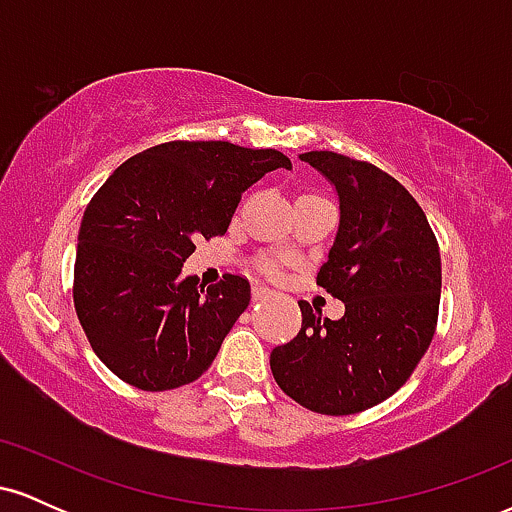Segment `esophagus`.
I'll return each instance as SVG.
<instances>
[{
    "instance_id": "1",
    "label": "esophagus",
    "mask_w": 512,
    "mask_h": 512,
    "mask_svg": "<svg viewBox=\"0 0 512 512\" xmlns=\"http://www.w3.org/2000/svg\"><path fill=\"white\" fill-rule=\"evenodd\" d=\"M269 296H274L272 291L267 289V286H252V301H267Z\"/></svg>"
}]
</instances>
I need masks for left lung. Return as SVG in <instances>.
Returning a JSON list of instances; mask_svg holds the SVG:
<instances>
[{
  "instance_id": "obj_1",
  "label": "left lung",
  "mask_w": 512,
  "mask_h": 512,
  "mask_svg": "<svg viewBox=\"0 0 512 512\" xmlns=\"http://www.w3.org/2000/svg\"><path fill=\"white\" fill-rule=\"evenodd\" d=\"M337 192L339 226L317 286L344 303L339 320L301 301L303 325L269 356L274 380L305 409L344 416L407 383L433 339L440 252L416 199L366 161L305 151Z\"/></svg>"
}]
</instances>
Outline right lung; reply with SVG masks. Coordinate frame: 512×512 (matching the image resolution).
<instances>
[{
    "mask_svg": "<svg viewBox=\"0 0 512 512\" xmlns=\"http://www.w3.org/2000/svg\"><path fill=\"white\" fill-rule=\"evenodd\" d=\"M291 161L231 142H168L132 156L84 211L74 308L117 378L146 392L197 380L250 303V284L182 276L197 238L223 236L240 195Z\"/></svg>",
    "mask_w": 512,
    "mask_h": 512,
    "instance_id": "right-lung-1",
    "label": "right lung"
}]
</instances>
